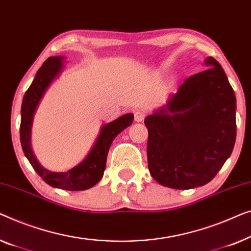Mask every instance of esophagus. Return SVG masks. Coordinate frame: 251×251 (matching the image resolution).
Masks as SVG:
<instances>
[{
	"label": "esophagus",
	"mask_w": 251,
	"mask_h": 251,
	"mask_svg": "<svg viewBox=\"0 0 251 251\" xmlns=\"http://www.w3.org/2000/svg\"><path fill=\"white\" fill-rule=\"evenodd\" d=\"M144 117H146V112L142 110H136L134 111V118H135V122H142Z\"/></svg>",
	"instance_id": "esophagus-1"
}]
</instances>
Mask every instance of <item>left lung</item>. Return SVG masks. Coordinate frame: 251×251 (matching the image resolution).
I'll return each mask as SVG.
<instances>
[{
	"label": "left lung",
	"mask_w": 251,
	"mask_h": 251,
	"mask_svg": "<svg viewBox=\"0 0 251 251\" xmlns=\"http://www.w3.org/2000/svg\"><path fill=\"white\" fill-rule=\"evenodd\" d=\"M144 121L148 165L154 181L189 190L207 184L231 156L236 137L235 95L214 58Z\"/></svg>",
	"instance_id": "left-lung-1"
}]
</instances>
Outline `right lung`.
Segmentation results:
<instances>
[{"instance_id":"obj_1","label":"right lung","mask_w":251,"mask_h":251,"mask_svg":"<svg viewBox=\"0 0 251 251\" xmlns=\"http://www.w3.org/2000/svg\"><path fill=\"white\" fill-rule=\"evenodd\" d=\"M62 56H51L38 69L36 76L24 95L21 105L20 142L25 156L33 166L35 172L43 178L45 183L53 188L68 191H83L94 186L103 176L107 162L108 151L115 137L127 127L132 125L134 115L126 114L116 121L102 127L94 147L85 159L78 166L65 173L50 172L38 164L30 148V127L33 115L45 90L50 85L62 67Z\"/></svg>"}]
</instances>
